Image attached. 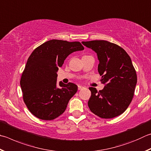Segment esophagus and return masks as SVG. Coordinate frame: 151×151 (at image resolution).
<instances>
[{"instance_id": "obj_1", "label": "esophagus", "mask_w": 151, "mask_h": 151, "mask_svg": "<svg viewBox=\"0 0 151 151\" xmlns=\"http://www.w3.org/2000/svg\"><path fill=\"white\" fill-rule=\"evenodd\" d=\"M83 86H81V85H79V86H78V90H81V89H83Z\"/></svg>"}]
</instances>
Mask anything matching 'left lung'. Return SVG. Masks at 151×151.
I'll use <instances>...</instances> for the list:
<instances>
[{
    "mask_svg": "<svg viewBox=\"0 0 151 151\" xmlns=\"http://www.w3.org/2000/svg\"><path fill=\"white\" fill-rule=\"evenodd\" d=\"M86 47L96 53L98 73L105 85L102 90L90 87L91 96L88 102L93 114L109 119L124 112L133 99L137 81L131 59L124 49L104 40L83 42Z\"/></svg>",
    "mask_w": 151,
    "mask_h": 151,
    "instance_id": "8db88e82",
    "label": "left lung"
}]
</instances>
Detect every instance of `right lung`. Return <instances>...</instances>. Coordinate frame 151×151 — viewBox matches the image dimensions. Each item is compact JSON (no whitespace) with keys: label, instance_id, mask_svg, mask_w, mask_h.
<instances>
[{"label":"right lung","instance_id":"1","mask_svg":"<svg viewBox=\"0 0 151 151\" xmlns=\"http://www.w3.org/2000/svg\"><path fill=\"white\" fill-rule=\"evenodd\" d=\"M84 48L78 42L51 40L30 55L22 75L23 99L30 112L43 120H52L63 113L78 86L61 81L57 84V71L70 53Z\"/></svg>","mask_w":151,"mask_h":151}]
</instances>
